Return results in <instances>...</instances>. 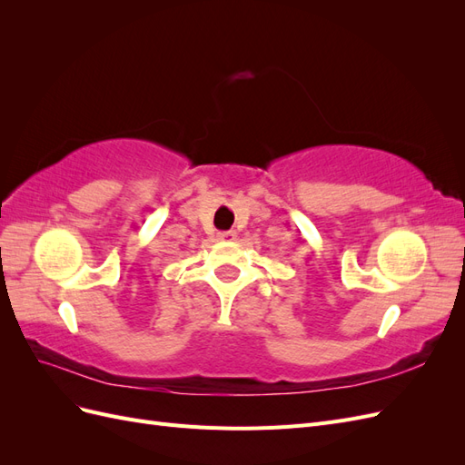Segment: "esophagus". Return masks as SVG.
<instances>
[{
    "mask_svg": "<svg viewBox=\"0 0 465 465\" xmlns=\"http://www.w3.org/2000/svg\"><path fill=\"white\" fill-rule=\"evenodd\" d=\"M234 238H236V232H234V231L219 232V241H234Z\"/></svg>",
    "mask_w": 465,
    "mask_h": 465,
    "instance_id": "esophagus-1",
    "label": "esophagus"
}]
</instances>
